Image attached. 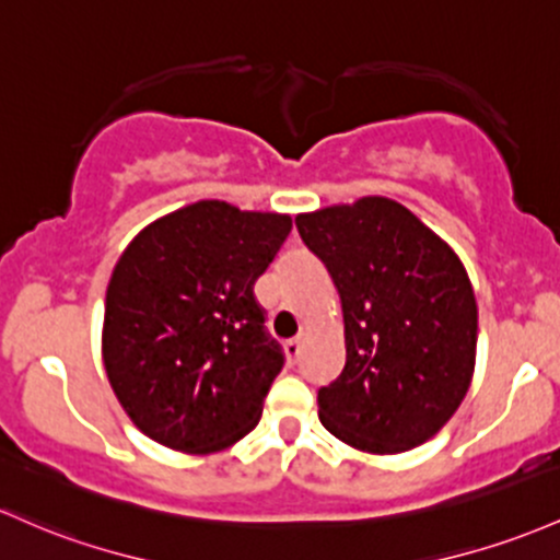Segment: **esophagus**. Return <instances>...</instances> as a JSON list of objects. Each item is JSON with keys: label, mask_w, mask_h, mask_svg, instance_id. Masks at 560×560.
<instances>
[{"label": "esophagus", "mask_w": 560, "mask_h": 560, "mask_svg": "<svg viewBox=\"0 0 560 560\" xmlns=\"http://www.w3.org/2000/svg\"><path fill=\"white\" fill-rule=\"evenodd\" d=\"M284 353H287V361H290V364H298V359H300V353H303V340H290L284 346Z\"/></svg>", "instance_id": "1"}]
</instances>
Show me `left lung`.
I'll list each match as a JSON object with an SVG mask.
<instances>
[{"label": "left lung", "instance_id": "8db88e82", "mask_svg": "<svg viewBox=\"0 0 560 560\" xmlns=\"http://www.w3.org/2000/svg\"><path fill=\"white\" fill-rule=\"evenodd\" d=\"M294 223L327 266L346 322V366L318 390V420L366 454L425 444L459 409L476 370L478 308L463 260L385 196Z\"/></svg>", "mask_w": 560, "mask_h": 560}]
</instances>
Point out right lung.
<instances>
[{
	"instance_id": "right-lung-1",
	"label": "right lung",
	"mask_w": 560,
	"mask_h": 560,
	"mask_svg": "<svg viewBox=\"0 0 560 560\" xmlns=\"http://www.w3.org/2000/svg\"><path fill=\"white\" fill-rule=\"evenodd\" d=\"M292 218L205 199L145 225L116 260L103 366L121 409L183 454L223 452L260 422L284 355L262 329L255 281Z\"/></svg>"
}]
</instances>
